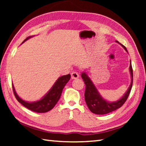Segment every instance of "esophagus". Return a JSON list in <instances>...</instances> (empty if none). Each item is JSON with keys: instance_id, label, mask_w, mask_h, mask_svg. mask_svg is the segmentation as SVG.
Instances as JSON below:
<instances>
[{"instance_id": "esophagus-1", "label": "esophagus", "mask_w": 146, "mask_h": 146, "mask_svg": "<svg viewBox=\"0 0 146 146\" xmlns=\"http://www.w3.org/2000/svg\"><path fill=\"white\" fill-rule=\"evenodd\" d=\"M79 77V74L76 72V71H73L71 73V78L72 79H76Z\"/></svg>"}]
</instances>
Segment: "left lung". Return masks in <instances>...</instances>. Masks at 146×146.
<instances>
[{
  "label": "left lung",
  "mask_w": 146,
  "mask_h": 146,
  "mask_svg": "<svg viewBox=\"0 0 146 146\" xmlns=\"http://www.w3.org/2000/svg\"><path fill=\"white\" fill-rule=\"evenodd\" d=\"M116 42L120 44L127 52V49L124 46L118 42L117 40H116ZM129 71L131 75V84L129 87L128 88V90L123 96H122V97H121L119 100L115 101V102H109V101L105 100L98 92L97 88L95 87V84L93 83L91 78L89 77L88 74L86 72L82 73L81 76H82L84 82L86 84V90L84 94L85 100L86 104H87L88 108L90 109L91 112L97 115H105L122 107V105L127 99L128 97H129L133 85V74L131 61V60L129 64Z\"/></svg>",
  "instance_id": "obj_1"
}]
</instances>
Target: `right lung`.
Masks as SVG:
<instances>
[{
    "label": "right lung",
    "instance_id": "obj_1",
    "mask_svg": "<svg viewBox=\"0 0 146 146\" xmlns=\"http://www.w3.org/2000/svg\"><path fill=\"white\" fill-rule=\"evenodd\" d=\"M31 37V36H29V37L26 38L23 43ZM70 74L59 77L54 84L52 88L50 89V90L40 100L35 101V102H26V101L23 100L17 95L13 84H12V87H13L14 95L15 96L17 100L24 107L29 109V110L33 111L34 112L46 113L52 110L55 107L56 104L60 99L64 86L70 80Z\"/></svg>",
    "mask_w": 146,
    "mask_h": 146
}]
</instances>
